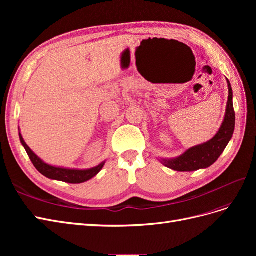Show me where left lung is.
<instances>
[{"label":"left lung","mask_w":256,"mask_h":256,"mask_svg":"<svg viewBox=\"0 0 256 256\" xmlns=\"http://www.w3.org/2000/svg\"><path fill=\"white\" fill-rule=\"evenodd\" d=\"M228 100L226 104L224 120L216 134L206 143L193 146L186 150L180 156L172 159H161V164L177 172H192L200 168H206L214 164L226 150L234 134L235 129V111L233 106V90L230 81Z\"/></svg>","instance_id":"left-lung-1"}]
</instances>
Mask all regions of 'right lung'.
<instances>
[{"instance_id": "1", "label": "right lung", "mask_w": 256, "mask_h": 256, "mask_svg": "<svg viewBox=\"0 0 256 256\" xmlns=\"http://www.w3.org/2000/svg\"><path fill=\"white\" fill-rule=\"evenodd\" d=\"M19 138H20L21 144L26 148L30 161H32V164L37 168V171L42 173L47 178H50V180H60V182H69V184H81L84 182H88L92 180L94 176H96L100 171H102V168L106 164L104 161L97 166L88 168V170H76V168L53 166L46 164V162H44L36 154H34V152L30 148L28 144L24 142V140H23L20 131H19Z\"/></svg>"}]
</instances>
